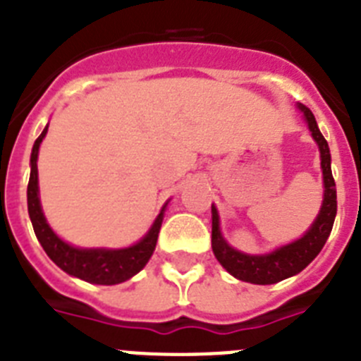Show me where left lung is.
Wrapping results in <instances>:
<instances>
[{
    "label": "left lung",
    "mask_w": 361,
    "mask_h": 361,
    "mask_svg": "<svg viewBox=\"0 0 361 361\" xmlns=\"http://www.w3.org/2000/svg\"><path fill=\"white\" fill-rule=\"evenodd\" d=\"M300 111L304 114L307 126L311 130L312 139L320 148L322 173H324V202L317 220L312 222L309 231L298 240L288 245H282L279 250L266 255H245L233 250L231 245L222 238L219 228V213L215 206H212V247L216 260L222 264L228 273L242 282L258 283V286H269L283 279L296 275L317 258L324 244L331 235V229L336 216V184H334L333 171H331V153L329 145L318 130V124L312 111L304 104H298Z\"/></svg>",
    "instance_id": "1"
}]
</instances>
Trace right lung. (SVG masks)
I'll use <instances>...</instances> for the list:
<instances>
[{"label":"right lung","mask_w":361,"mask_h":361,"mask_svg":"<svg viewBox=\"0 0 361 361\" xmlns=\"http://www.w3.org/2000/svg\"><path fill=\"white\" fill-rule=\"evenodd\" d=\"M47 130H49V126L41 132V135L34 142V148H32L30 180H28L27 188L28 215H30L32 228H34L39 244L43 245L44 253L49 255L52 258V262L61 267L65 273L90 283L114 286V283H121L124 280L132 279L148 264L149 257L153 255L166 206L155 219L152 229L146 233V237L137 242L135 245H130V247H124V250H81V247H73V245L66 244L47 224V219H44L39 202L37 153H39V145L43 141V137L47 135Z\"/></svg>","instance_id":"1"}]
</instances>
